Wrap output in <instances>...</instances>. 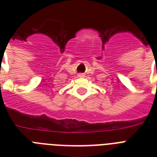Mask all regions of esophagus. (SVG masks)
<instances>
[{"mask_svg":"<svg viewBox=\"0 0 157 157\" xmlns=\"http://www.w3.org/2000/svg\"><path fill=\"white\" fill-rule=\"evenodd\" d=\"M79 76H80V77H82V76H84V75L83 74H79Z\"/></svg>","mask_w":157,"mask_h":157,"instance_id":"34e87169","label":"esophagus"}]
</instances>
